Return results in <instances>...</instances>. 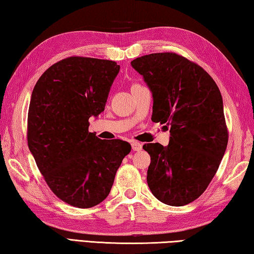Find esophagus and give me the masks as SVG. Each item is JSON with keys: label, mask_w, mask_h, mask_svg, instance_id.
I'll list each match as a JSON object with an SVG mask.
<instances>
[{"label": "esophagus", "mask_w": 254, "mask_h": 254, "mask_svg": "<svg viewBox=\"0 0 254 254\" xmlns=\"http://www.w3.org/2000/svg\"><path fill=\"white\" fill-rule=\"evenodd\" d=\"M131 148L134 152H139V150H141V148H143V144L138 143V141H132Z\"/></svg>", "instance_id": "esophagus-1"}]
</instances>
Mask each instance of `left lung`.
Listing matches in <instances>:
<instances>
[{
  "mask_svg": "<svg viewBox=\"0 0 254 254\" xmlns=\"http://www.w3.org/2000/svg\"><path fill=\"white\" fill-rule=\"evenodd\" d=\"M131 66L153 93L152 120L171 127L167 146H143L149 190L164 204L186 205L207 189L228 146L220 89L202 66L174 52L139 57Z\"/></svg>",
  "mask_w": 254,
  "mask_h": 254,
  "instance_id": "1",
  "label": "left lung"
}]
</instances>
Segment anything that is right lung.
I'll use <instances>...</instances> for the list:
<instances>
[{"label": "right lung", "instance_id": "1", "mask_svg": "<svg viewBox=\"0 0 254 254\" xmlns=\"http://www.w3.org/2000/svg\"><path fill=\"white\" fill-rule=\"evenodd\" d=\"M120 66L111 60L69 57L35 83L28 114V145L39 171L61 201L89 208L108 196L130 145L89 132L105 110Z\"/></svg>", "mask_w": 254, "mask_h": 254}]
</instances>
